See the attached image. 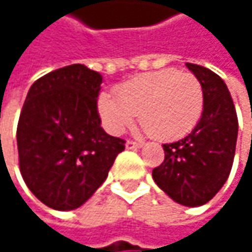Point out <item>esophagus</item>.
<instances>
[{
  "label": "esophagus",
  "mask_w": 252,
  "mask_h": 252,
  "mask_svg": "<svg viewBox=\"0 0 252 252\" xmlns=\"http://www.w3.org/2000/svg\"><path fill=\"white\" fill-rule=\"evenodd\" d=\"M126 149H129V150H134V149H140V147H143V144H141V143H135V141L128 140V141L126 143Z\"/></svg>",
  "instance_id": "obj_1"
}]
</instances>
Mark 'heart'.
Wrapping results in <instances>:
<instances>
[{"instance_id": "1", "label": "heart", "mask_w": 252, "mask_h": 252, "mask_svg": "<svg viewBox=\"0 0 252 252\" xmlns=\"http://www.w3.org/2000/svg\"><path fill=\"white\" fill-rule=\"evenodd\" d=\"M203 108L198 78L174 68L134 77L117 90V96L102 93L97 100L99 115L111 134H123L138 114L141 126L156 140L188 134L200 121Z\"/></svg>"}]
</instances>
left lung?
<instances>
[{
  "label": "left lung",
  "mask_w": 252,
  "mask_h": 252,
  "mask_svg": "<svg viewBox=\"0 0 252 252\" xmlns=\"http://www.w3.org/2000/svg\"><path fill=\"white\" fill-rule=\"evenodd\" d=\"M185 65L203 86V114L187 137L163 144L165 160L152 175L178 204L198 207L219 192L230 174L238 118L225 81L206 67Z\"/></svg>",
  "instance_id": "left-lung-1"
}]
</instances>
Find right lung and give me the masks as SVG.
<instances>
[{"label":"right lung","instance_id":"right-lung-1","mask_svg":"<svg viewBox=\"0 0 252 252\" xmlns=\"http://www.w3.org/2000/svg\"><path fill=\"white\" fill-rule=\"evenodd\" d=\"M102 76L81 64L36 80L17 126L20 172L37 200L54 210H74L105 182L126 146L100 126Z\"/></svg>","mask_w":252,"mask_h":252}]
</instances>
